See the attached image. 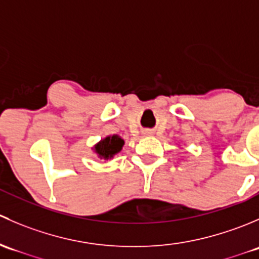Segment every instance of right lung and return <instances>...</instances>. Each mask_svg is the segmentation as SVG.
Wrapping results in <instances>:
<instances>
[{"mask_svg": "<svg viewBox=\"0 0 259 259\" xmlns=\"http://www.w3.org/2000/svg\"><path fill=\"white\" fill-rule=\"evenodd\" d=\"M122 145H124V140L120 137H117V135H113V137H108L101 140L95 146V151L99 154L100 158L109 159L113 158L115 154L119 153L121 150Z\"/></svg>", "mask_w": 259, "mask_h": 259, "instance_id": "right-lung-1", "label": "right lung"}]
</instances>
